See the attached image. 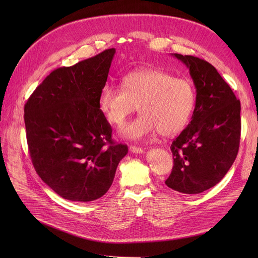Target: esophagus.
Instances as JSON below:
<instances>
[{"mask_svg":"<svg viewBox=\"0 0 258 258\" xmlns=\"http://www.w3.org/2000/svg\"><path fill=\"white\" fill-rule=\"evenodd\" d=\"M130 151L134 154H142L144 152V150L142 147H139V146H135V145H131L130 146Z\"/></svg>","mask_w":258,"mask_h":258,"instance_id":"obj_1","label":"esophagus"}]
</instances>
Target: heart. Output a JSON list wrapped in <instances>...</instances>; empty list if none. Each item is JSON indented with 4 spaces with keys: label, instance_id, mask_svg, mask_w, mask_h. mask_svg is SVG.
<instances>
[{
    "label": "heart",
    "instance_id": "obj_1",
    "mask_svg": "<svg viewBox=\"0 0 258 258\" xmlns=\"http://www.w3.org/2000/svg\"><path fill=\"white\" fill-rule=\"evenodd\" d=\"M196 88L186 77L145 68L126 73L120 88L105 85L98 95V107L108 123L120 126L136 110L139 116L121 131L123 137L139 141L157 131L163 136L181 132L196 106Z\"/></svg>",
    "mask_w": 258,
    "mask_h": 258
}]
</instances>
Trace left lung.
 Masks as SVG:
<instances>
[{"mask_svg": "<svg viewBox=\"0 0 258 258\" xmlns=\"http://www.w3.org/2000/svg\"><path fill=\"white\" fill-rule=\"evenodd\" d=\"M184 62L197 89L190 123L172 141L171 173L165 184L175 191L197 195L215 186L237 156L240 102L208 61L174 53Z\"/></svg>", "mask_w": 258, "mask_h": 258, "instance_id": "obj_1", "label": "left lung"}]
</instances>
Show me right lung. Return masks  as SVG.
<instances>
[{"mask_svg": "<svg viewBox=\"0 0 258 258\" xmlns=\"http://www.w3.org/2000/svg\"><path fill=\"white\" fill-rule=\"evenodd\" d=\"M116 50L52 71L24 107L35 171L66 200L91 202L110 189L127 145L112 139L98 107Z\"/></svg>", "mask_w": 258, "mask_h": 258, "instance_id": "right-lung-1", "label": "right lung"}]
</instances>
